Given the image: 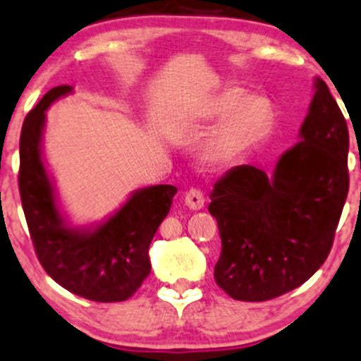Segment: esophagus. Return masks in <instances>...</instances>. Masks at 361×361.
<instances>
[{"label": "esophagus", "mask_w": 361, "mask_h": 361, "mask_svg": "<svg viewBox=\"0 0 361 361\" xmlns=\"http://www.w3.org/2000/svg\"><path fill=\"white\" fill-rule=\"evenodd\" d=\"M184 202L191 210H200V208L205 207V195L200 189L191 188L189 191H185Z\"/></svg>", "instance_id": "obj_1"}]
</instances>
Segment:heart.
<instances>
[{
    "label": "heart",
    "mask_w": 361,
    "mask_h": 361,
    "mask_svg": "<svg viewBox=\"0 0 361 361\" xmlns=\"http://www.w3.org/2000/svg\"><path fill=\"white\" fill-rule=\"evenodd\" d=\"M240 100V94L226 92L212 106V114H217V116L232 111L219 126L214 142H212L210 154L217 161H226L243 153L247 147L259 142L269 130L271 120H273L269 102L264 97H250L238 106Z\"/></svg>",
    "instance_id": "heart-1"
}]
</instances>
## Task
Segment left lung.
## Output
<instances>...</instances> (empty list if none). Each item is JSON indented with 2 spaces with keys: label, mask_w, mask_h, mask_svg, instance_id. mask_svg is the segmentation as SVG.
<instances>
[{
  "label": "left lung",
  "mask_w": 361,
  "mask_h": 361,
  "mask_svg": "<svg viewBox=\"0 0 361 361\" xmlns=\"http://www.w3.org/2000/svg\"><path fill=\"white\" fill-rule=\"evenodd\" d=\"M348 125L323 80L297 146L273 176L252 165L214 185L208 210L222 240L214 276L236 300L261 302L300 287L329 257L348 198Z\"/></svg>",
  "instance_id": "obj_1"
}]
</instances>
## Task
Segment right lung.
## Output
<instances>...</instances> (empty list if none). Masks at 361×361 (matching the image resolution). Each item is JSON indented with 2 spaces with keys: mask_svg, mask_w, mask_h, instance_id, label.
Listing matches in <instances>:
<instances>
[{
  "mask_svg": "<svg viewBox=\"0 0 361 361\" xmlns=\"http://www.w3.org/2000/svg\"><path fill=\"white\" fill-rule=\"evenodd\" d=\"M73 87L61 85L43 95L25 116L20 132L18 191L38 261L66 290L95 300L120 302L137 292L151 271L149 245L169 214L177 188L151 185L133 192L113 217L94 231L71 229L55 205L42 161L44 111Z\"/></svg>",
  "mask_w": 361,
  "mask_h": 361,
  "instance_id": "1",
  "label": "right lung"
}]
</instances>
